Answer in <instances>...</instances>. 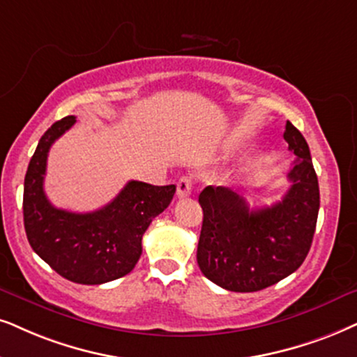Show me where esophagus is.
Instances as JSON below:
<instances>
[{
    "label": "esophagus",
    "mask_w": 357,
    "mask_h": 357,
    "mask_svg": "<svg viewBox=\"0 0 357 357\" xmlns=\"http://www.w3.org/2000/svg\"><path fill=\"white\" fill-rule=\"evenodd\" d=\"M179 197H186L192 192V179L189 176H183L178 181V189H176Z\"/></svg>",
    "instance_id": "esophagus-1"
}]
</instances>
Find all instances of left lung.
Wrapping results in <instances>:
<instances>
[{"instance_id": "obj_1", "label": "left lung", "mask_w": 357, "mask_h": 357, "mask_svg": "<svg viewBox=\"0 0 357 357\" xmlns=\"http://www.w3.org/2000/svg\"><path fill=\"white\" fill-rule=\"evenodd\" d=\"M283 138L296 155L282 201L250 209L229 188L207 186L199 194L202 229L197 265L215 285L231 291H259L291 275L313 242L319 211L318 178L310 148L287 121Z\"/></svg>"}]
</instances>
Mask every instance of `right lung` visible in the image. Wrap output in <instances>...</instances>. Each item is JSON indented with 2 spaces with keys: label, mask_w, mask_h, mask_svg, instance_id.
Instances as JSON below:
<instances>
[{
  "label": "right lung",
  "mask_w": 357,
  "mask_h": 357,
  "mask_svg": "<svg viewBox=\"0 0 357 357\" xmlns=\"http://www.w3.org/2000/svg\"><path fill=\"white\" fill-rule=\"evenodd\" d=\"M74 123V115L66 116L39 139L24 178V229L33 250L61 277L82 285H100L135 268L142 255L143 234L169 206L176 186L130 181L98 211L79 214L54 207L44 192L47 153Z\"/></svg>",
  "instance_id": "1"
}]
</instances>
